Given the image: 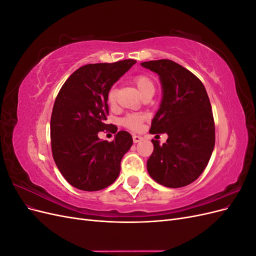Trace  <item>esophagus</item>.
Masks as SVG:
<instances>
[{"label": "esophagus", "instance_id": "obj_1", "mask_svg": "<svg viewBox=\"0 0 256 256\" xmlns=\"http://www.w3.org/2000/svg\"><path fill=\"white\" fill-rule=\"evenodd\" d=\"M132 138H134V143H138L140 141H142V136H138V134H134L132 136Z\"/></svg>", "mask_w": 256, "mask_h": 256}]
</instances>
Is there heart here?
<instances>
[{
    "label": "heart",
    "mask_w": 256,
    "mask_h": 256,
    "mask_svg": "<svg viewBox=\"0 0 256 256\" xmlns=\"http://www.w3.org/2000/svg\"><path fill=\"white\" fill-rule=\"evenodd\" d=\"M134 82L136 84V86L138 88V92H140L141 95L147 90L154 88V83L150 76H143V74L138 76L134 78ZM115 94H116L115 88H112L109 90V92H108V102H109V104H113L115 102ZM142 118H143L142 115H138V114L129 115L125 118V120H124V124H125L127 127L131 128V129H138L141 125Z\"/></svg>",
    "instance_id": "b5f03b06"
}]
</instances>
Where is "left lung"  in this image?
<instances>
[{"mask_svg": "<svg viewBox=\"0 0 256 256\" xmlns=\"http://www.w3.org/2000/svg\"><path fill=\"white\" fill-rule=\"evenodd\" d=\"M159 76L162 98L152 120L150 134H166L154 152L147 172L168 188L184 187L203 173L214 147L212 106L203 83L188 69L170 60L141 63Z\"/></svg>", "mask_w": 256, "mask_h": 256, "instance_id": "1", "label": "left lung"}]
</instances>
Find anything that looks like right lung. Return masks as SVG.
<instances>
[{"instance_id": "right-lung-1", "label": "right lung", "mask_w": 256, "mask_h": 256, "mask_svg": "<svg viewBox=\"0 0 256 256\" xmlns=\"http://www.w3.org/2000/svg\"><path fill=\"white\" fill-rule=\"evenodd\" d=\"M136 62L88 64L69 76L53 106L50 134L53 159L65 180L83 191H98L112 184L120 161L132 145L127 131L104 124L109 114L108 92ZM116 134L112 142L100 140L99 130Z\"/></svg>"}]
</instances>
